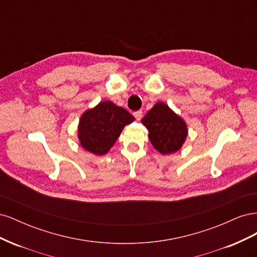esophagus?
I'll return each instance as SVG.
<instances>
[{"mask_svg":"<svg viewBox=\"0 0 257 257\" xmlns=\"http://www.w3.org/2000/svg\"><path fill=\"white\" fill-rule=\"evenodd\" d=\"M134 116H135L137 121H141L142 118H143V111L142 110H138V111L134 112Z\"/></svg>","mask_w":257,"mask_h":257,"instance_id":"1","label":"esophagus"}]
</instances>
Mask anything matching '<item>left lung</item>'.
<instances>
[{
    "label": "left lung",
    "mask_w": 257,
    "mask_h": 257,
    "mask_svg": "<svg viewBox=\"0 0 257 257\" xmlns=\"http://www.w3.org/2000/svg\"><path fill=\"white\" fill-rule=\"evenodd\" d=\"M142 123L149 131L148 137L154 149L164 155L180 150L189 134L182 116L162 102L154 104L142 119Z\"/></svg>",
    "instance_id": "left-lung-1"
}]
</instances>
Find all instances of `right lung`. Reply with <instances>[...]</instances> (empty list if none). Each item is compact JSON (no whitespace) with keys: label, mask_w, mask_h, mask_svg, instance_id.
I'll list each match as a JSON object with an SVG mask.
<instances>
[{"label":"right lung","mask_w":257,"mask_h":257,"mask_svg":"<svg viewBox=\"0 0 257 257\" xmlns=\"http://www.w3.org/2000/svg\"><path fill=\"white\" fill-rule=\"evenodd\" d=\"M135 120L127 110L111 100H103L85 110L79 119L78 141L85 151L104 155L121 135L125 125Z\"/></svg>","instance_id":"add662e5"}]
</instances>
